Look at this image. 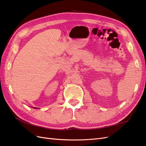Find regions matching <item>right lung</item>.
Masks as SVG:
<instances>
[{"mask_svg":"<svg viewBox=\"0 0 146 146\" xmlns=\"http://www.w3.org/2000/svg\"><path fill=\"white\" fill-rule=\"evenodd\" d=\"M33 108H34V109H38L37 108H35V107H33Z\"/></svg>","mask_w":146,"mask_h":146,"instance_id":"right-lung-1","label":"right lung"}]
</instances>
